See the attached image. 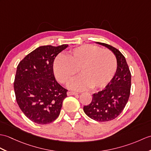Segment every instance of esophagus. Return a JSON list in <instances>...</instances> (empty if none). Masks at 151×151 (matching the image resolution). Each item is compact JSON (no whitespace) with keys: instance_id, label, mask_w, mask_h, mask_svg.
<instances>
[{"instance_id":"1","label":"esophagus","mask_w":151,"mask_h":151,"mask_svg":"<svg viewBox=\"0 0 151 151\" xmlns=\"http://www.w3.org/2000/svg\"><path fill=\"white\" fill-rule=\"evenodd\" d=\"M67 94H68V96H71V95H77V94H78V93H75V92H72V91H69V92H68Z\"/></svg>"}]
</instances>
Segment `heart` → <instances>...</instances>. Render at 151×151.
<instances>
[{
	"label": "heart",
	"instance_id": "b5f03b06",
	"mask_svg": "<svg viewBox=\"0 0 151 151\" xmlns=\"http://www.w3.org/2000/svg\"><path fill=\"white\" fill-rule=\"evenodd\" d=\"M116 69V59L108 50L85 44L73 49L68 58L58 55L52 64L54 75L58 82L67 84L78 73L81 76L69 84L70 89L82 91L89 87L102 88L113 78Z\"/></svg>",
	"mask_w": 151,
	"mask_h": 151
}]
</instances>
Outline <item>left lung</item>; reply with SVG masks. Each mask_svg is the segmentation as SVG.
<instances>
[{
    "instance_id": "left-lung-1",
    "label": "left lung",
    "mask_w": 151,
    "mask_h": 151,
    "mask_svg": "<svg viewBox=\"0 0 151 151\" xmlns=\"http://www.w3.org/2000/svg\"><path fill=\"white\" fill-rule=\"evenodd\" d=\"M113 51L117 61L116 71L107 86L93 94L91 102L83 107L89 118L97 122H108L117 118L127 104L131 87V75L124 56L111 45L96 42Z\"/></svg>"
}]
</instances>
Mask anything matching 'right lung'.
<instances>
[{
	"label": "right lung",
	"instance_id": "1",
	"mask_svg": "<svg viewBox=\"0 0 151 151\" xmlns=\"http://www.w3.org/2000/svg\"><path fill=\"white\" fill-rule=\"evenodd\" d=\"M68 47V44L40 46L17 66L14 82L17 102L26 116L35 123L50 124L60 113L68 90L56 80L52 64Z\"/></svg>",
	"mask_w": 151,
	"mask_h": 151
}]
</instances>
